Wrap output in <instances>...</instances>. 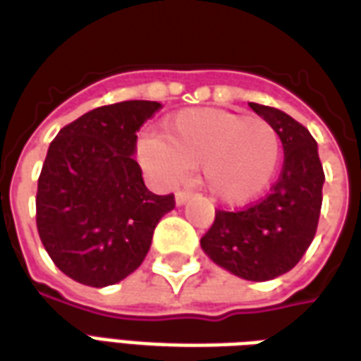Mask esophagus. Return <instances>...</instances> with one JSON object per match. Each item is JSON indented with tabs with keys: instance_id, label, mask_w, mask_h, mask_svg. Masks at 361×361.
<instances>
[{
	"instance_id": "esophagus-1",
	"label": "esophagus",
	"mask_w": 361,
	"mask_h": 361,
	"mask_svg": "<svg viewBox=\"0 0 361 361\" xmlns=\"http://www.w3.org/2000/svg\"><path fill=\"white\" fill-rule=\"evenodd\" d=\"M190 196H192V194H190V192H186V190H178V192L175 194V202H176V206H185L186 202L190 200Z\"/></svg>"
}]
</instances>
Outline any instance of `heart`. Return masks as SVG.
I'll list each match as a JSON object with an SVG mask.
<instances>
[{
    "instance_id": "heart-1",
    "label": "heart",
    "mask_w": 361,
    "mask_h": 361,
    "mask_svg": "<svg viewBox=\"0 0 361 361\" xmlns=\"http://www.w3.org/2000/svg\"><path fill=\"white\" fill-rule=\"evenodd\" d=\"M137 157L165 185L202 169V185L217 202L249 204L264 194L280 167L282 144L274 126L258 116L219 109H190L165 120L157 137L137 144Z\"/></svg>"
}]
</instances>
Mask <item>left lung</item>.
Returning a JSON list of instances; mask_svg holds the SVG:
<instances>
[{"label":"left lung","instance_id":"obj_1","mask_svg":"<svg viewBox=\"0 0 361 361\" xmlns=\"http://www.w3.org/2000/svg\"><path fill=\"white\" fill-rule=\"evenodd\" d=\"M268 120L283 145V167L272 192L243 212L217 209L202 237V250L217 267L250 282L290 272L313 241L323 204L324 173L319 147L305 126L290 114L249 103Z\"/></svg>","mask_w":361,"mask_h":361}]
</instances>
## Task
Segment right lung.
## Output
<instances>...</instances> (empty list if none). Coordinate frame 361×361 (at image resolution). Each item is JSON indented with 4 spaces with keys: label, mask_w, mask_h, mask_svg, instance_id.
I'll return each instance as SVG.
<instances>
[{
    "label": "right lung",
    "mask_w": 361,
    "mask_h": 361,
    "mask_svg": "<svg viewBox=\"0 0 361 361\" xmlns=\"http://www.w3.org/2000/svg\"><path fill=\"white\" fill-rule=\"evenodd\" d=\"M155 101L99 106L63 126L38 176L37 227L54 264L71 280L104 288L144 262L155 226L175 196L147 190L134 159L137 130Z\"/></svg>",
    "instance_id": "obj_1"
}]
</instances>
